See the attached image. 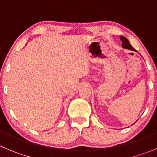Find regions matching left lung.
<instances>
[{
  "label": "left lung",
  "instance_id": "8db88e82",
  "mask_svg": "<svg viewBox=\"0 0 157 157\" xmlns=\"http://www.w3.org/2000/svg\"><path fill=\"white\" fill-rule=\"evenodd\" d=\"M120 39H121V40L122 41V47L123 48L130 49V50H133V51L135 50L134 48H133L132 46L130 45V42H128V40L126 39V38L123 37V36H120Z\"/></svg>",
  "mask_w": 157,
  "mask_h": 157
}]
</instances>
